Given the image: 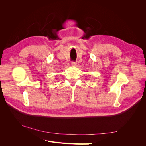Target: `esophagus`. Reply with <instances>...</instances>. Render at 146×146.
I'll use <instances>...</instances> for the list:
<instances>
[{
  "label": "esophagus",
  "instance_id": "esophagus-1",
  "mask_svg": "<svg viewBox=\"0 0 146 146\" xmlns=\"http://www.w3.org/2000/svg\"><path fill=\"white\" fill-rule=\"evenodd\" d=\"M71 64H72V66H75L77 65V63L76 62H74V61H71Z\"/></svg>",
  "mask_w": 146,
  "mask_h": 146
}]
</instances>
